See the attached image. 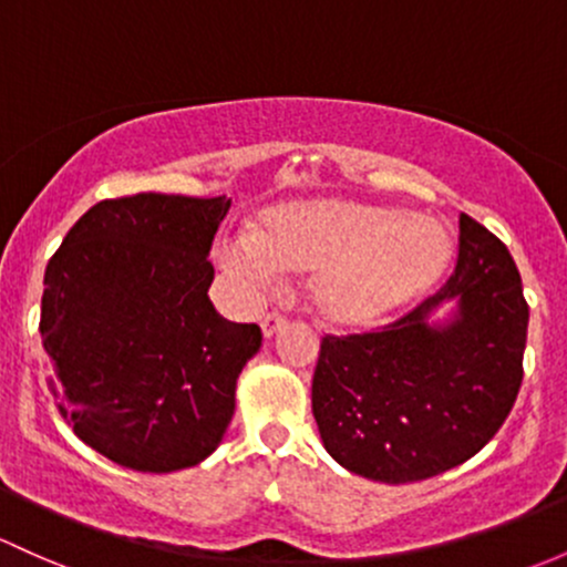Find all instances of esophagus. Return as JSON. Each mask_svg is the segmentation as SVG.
<instances>
[{
	"label": "esophagus",
	"mask_w": 567,
	"mask_h": 567,
	"mask_svg": "<svg viewBox=\"0 0 567 567\" xmlns=\"http://www.w3.org/2000/svg\"><path fill=\"white\" fill-rule=\"evenodd\" d=\"M285 322H288V320H285L282 315H266L264 320H260V331H264L266 339H274V336L282 331Z\"/></svg>",
	"instance_id": "esophagus-1"
}]
</instances>
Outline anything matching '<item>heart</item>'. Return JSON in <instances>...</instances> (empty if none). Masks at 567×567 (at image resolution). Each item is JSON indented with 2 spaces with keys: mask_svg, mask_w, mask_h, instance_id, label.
Listing matches in <instances>:
<instances>
[{
  "mask_svg": "<svg viewBox=\"0 0 567 567\" xmlns=\"http://www.w3.org/2000/svg\"><path fill=\"white\" fill-rule=\"evenodd\" d=\"M217 255L252 288L279 269L309 271L312 312L333 328H365L439 282L452 239L431 215L328 196L266 209L250 236Z\"/></svg>",
  "mask_w": 567,
  "mask_h": 567,
  "instance_id": "1",
  "label": "heart"
}]
</instances>
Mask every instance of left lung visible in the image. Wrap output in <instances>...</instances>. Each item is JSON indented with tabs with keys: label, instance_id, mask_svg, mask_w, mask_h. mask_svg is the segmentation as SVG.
<instances>
[{
	"label": "left lung",
	"instance_id": "obj_1",
	"mask_svg": "<svg viewBox=\"0 0 567 567\" xmlns=\"http://www.w3.org/2000/svg\"><path fill=\"white\" fill-rule=\"evenodd\" d=\"M527 320L506 245L460 215L457 266L439 293L379 333L322 339L312 412L326 452L384 484L474 457L519 393Z\"/></svg>",
	"mask_w": 567,
	"mask_h": 567
}]
</instances>
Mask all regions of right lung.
<instances>
[{"instance_id":"1","label":"right lung","mask_w":567,"mask_h":567,"mask_svg":"<svg viewBox=\"0 0 567 567\" xmlns=\"http://www.w3.org/2000/svg\"><path fill=\"white\" fill-rule=\"evenodd\" d=\"M228 207L166 193L99 202L48 264L40 336L59 409L123 468H193L228 431L236 379L264 339L207 296Z\"/></svg>"}]
</instances>
